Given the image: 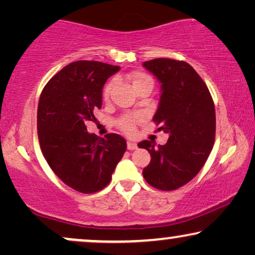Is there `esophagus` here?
<instances>
[{
    "label": "esophagus",
    "instance_id": "obj_1",
    "mask_svg": "<svg viewBox=\"0 0 255 255\" xmlns=\"http://www.w3.org/2000/svg\"><path fill=\"white\" fill-rule=\"evenodd\" d=\"M137 148H138V145L135 144L134 141H131V140L128 141V149H130V151H133V149H137Z\"/></svg>",
    "mask_w": 255,
    "mask_h": 255
}]
</instances>
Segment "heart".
<instances>
[{
    "mask_svg": "<svg viewBox=\"0 0 255 255\" xmlns=\"http://www.w3.org/2000/svg\"><path fill=\"white\" fill-rule=\"evenodd\" d=\"M128 78L131 81L132 86H133V88L135 89V92L144 86L153 87L152 78L144 72H132L131 74H128ZM114 85H115V82L110 81L107 83L106 87H104V89H103V100L104 101H108L110 99L111 93H113V89H114ZM134 122H135V118H132V117L125 118V120L120 122V128L123 131L128 132V133H131V132H133V130H134Z\"/></svg>",
    "mask_w": 255,
    "mask_h": 255,
    "instance_id": "1",
    "label": "heart"
}]
</instances>
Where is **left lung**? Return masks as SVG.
<instances>
[{
    "label": "left lung",
    "mask_w": 255,
    "mask_h": 255,
    "mask_svg": "<svg viewBox=\"0 0 255 255\" xmlns=\"http://www.w3.org/2000/svg\"><path fill=\"white\" fill-rule=\"evenodd\" d=\"M142 66L161 83L153 122L169 134L165 145L142 140L151 162L142 170L146 182L160 190H175L202 169L215 142L216 113L207 85L189 64L158 58Z\"/></svg>",
    "instance_id": "obj_1"
}]
</instances>
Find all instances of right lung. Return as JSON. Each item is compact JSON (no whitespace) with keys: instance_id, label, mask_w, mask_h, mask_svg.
Wrapping results in <instances>:
<instances>
[{"instance_id":"obj_1","label":"right lung","mask_w":255,"mask_h":255,"mask_svg":"<svg viewBox=\"0 0 255 255\" xmlns=\"http://www.w3.org/2000/svg\"><path fill=\"white\" fill-rule=\"evenodd\" d=\"M118 66L100 61L72 62L57 73L40 94L38 139L48 166L65 184L83 194L96 193L110 182L127 141L117 133L106 138L87 132L102 107V89Z\"/></svg>"}]
</instances>
